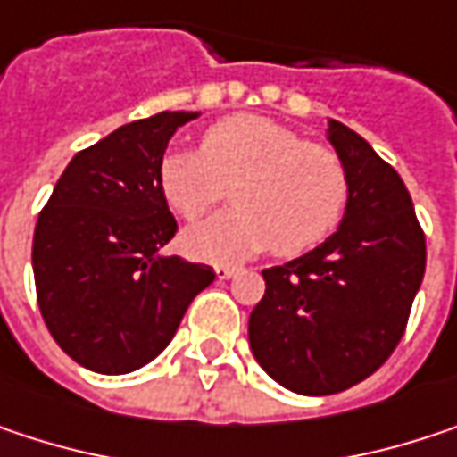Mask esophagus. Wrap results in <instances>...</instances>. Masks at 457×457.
<instances>
[{"label":"esophagus","instance_id":"esophagus-1","mask_svg":"<svg viewBox=\"0 0 457 457\" xmlns=\"http://www.w3.org/2000/svg\"><path fill=\"white\" fill-rule=\"evenodd\" d=\"M217 277H220V279H229V277H235V274H237V267H228V264H220V267H217Z\"/></svg>","mask_w":457,"mask_h":457}]
</instances>
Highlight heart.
I'll return each mask as SVG.
<instances>
[{"mask_svg": "<svg viewBox=\"0 0 457 457\" xmlns=\"http://www.w3.org/2000/svg\"><path fill=\"white\" fill-rule=\"evenodd\" d=\"M156 180L164 201L190 222L235 186L237 209L183 237L187 253L206 262H235L270 245L277 256H301L337 228L348 198V175L332 148L259 114L214 122L201 151L164 154Z\"/></svg>", "mask_w": 457, "mask_h": 457, "instance_id": "obj_1", "label": "heart"}]
</instances>
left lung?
Returning a JSON list of instances; mask_svg holds the SVG:
<instances>
[{"label":"left lung","instance_id":"obj_1","mask_svg":"<svg viewBox=\"0 0 457 457\" xmlns=\"http://www.w3.org/2000/svg\"><path fill=\"white\" fill-rule=\"evenodd\" d=\"M348 204L337 232L264 270L248 319L251 351L274 382L335 395L371 377L397 348L427 270V237L393 167L355 130L329 120Z\"/></svg>","mask_w":457,"mask_h":457}]
</instances>
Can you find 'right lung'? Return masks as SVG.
<instances>
[{
  "label": "right lung",
  "mask_w": 457,
  "mask_h": 457,
  "mask_svg": "<svg viewBox=\"0 0 457 457\" xmlns=\"http://www.w3.org/2000/svg\"><path fill=\"white\" fill-rule=\"evenodd\" d=\"M195 112L128 122L72 156L33 232L41 316L75 363L128 374L175 337L214 270L159 251L178 222L159 190V162Z\"/></svg>",
  "instance_id": "right-lung-1"
}]
</instances>
